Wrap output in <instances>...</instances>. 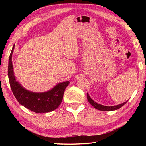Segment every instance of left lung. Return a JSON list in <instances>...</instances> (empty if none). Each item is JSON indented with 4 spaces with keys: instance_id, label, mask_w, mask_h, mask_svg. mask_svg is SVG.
<instances>
[{
    "instance_id": "obj_1",
    "label": "left lung",
    "mask_w": 146,
    "mask_h": 146,
    "mask_svg": "<svg viewBox=\"0 0 146 146\" xmlns=\"http://www.w3.org/2000/svg\"><path fill=\"white\" fill-rule=\"evenodd\" d=\"M87 98L88 100V102L90 103V104L91 106H93V107L95 109H97V110H100V111H111L117 110H118V109H119L121 107H122V106L127 102V101H126V102L122 103V104H118L117 106H107L101 105V104H98L96 102H95V101H94L92 98L90 97L88 93H87Z\"/></svg>"
}]
</instances>
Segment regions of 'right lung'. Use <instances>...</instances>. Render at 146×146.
Wrapping results in <instances>:
<instances>
[{
    "mask_svg": "<svg viewBox=\"0 0 146 146\" xmlns=\"http://www.w3.org/2000/svg\"><path fill=\"white\" fill-rule=\"evenodd\" d=\"M15 45L9 57L8 75L12 92L16 99L20 104L36 113H48L56 110L62 100L64 91L70 82L66 81L58 83L50 90L44 92H33L26 90L17 81L15 76L12 64V54Z\"/></svg>",
    "mask_w": 146,
    "mask_h": 146,
    "instance_id": "obj_1",
    "label": "right lung"
}]
</instances>
